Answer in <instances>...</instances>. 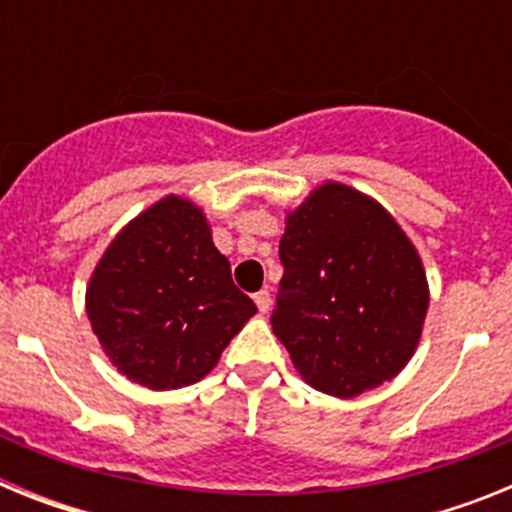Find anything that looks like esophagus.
I'll return each mask as SVG.
<instances>
[{
    "label": "esophagus",
    "mask_w": 512,
    "mask_h": 512,
    "mask_svg": "<svg viewBox=\"0 0 512 512\" xmlns=\"http://www.w3.org/2000/svg\"><path fill=\"white\" fill-rule=\"evenodd\" d=\"M253 302H256L259 312L264 315V312H269V307H271V295L266 292V289H261V292H256V295H253Z\"/></svg>",
    "instance_id": "esophagus-1"
}]
</instances>
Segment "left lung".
Returning <instances> with one entry per match:
<instances>
[{
	"label": "left lung",
	"mask_w": 512,
	"mask_h": 512,
	"mask_svg": "<svg viewBox=\"0 0 512 512\" xmlns=\"http://www.w3.org/2000/svg\"><path fill=\"white\" fill-rule=\"evenodd\" d=\"M271 328L312 387L354 397L392 379L418 346L428 284L392 215L323 184L287 217Z\"/></svg>",
	"instance_id": "left-lung-1"
}]
</instances>
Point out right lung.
Segmentation results:
<instances>
[{"label":"right lung","mask_w":512,"mask_h":512,"mask_svg":"<svg viewBox=\"0 0 512 512\" xmlns=\"http://www.w3.org/2000/svg\"><path fill=\"white\" fill-rule=\"evenodd\" d=\"M253 312L202 210L179 197L135 217L87 289V315L112 364L151 390L200 382Z\"/></svg>","instance_id":"right-lung-1"}]
</instances>
